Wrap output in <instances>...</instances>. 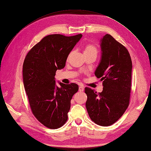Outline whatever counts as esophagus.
Wrapping results in <instances>:
<instances>
[{"mask_svg":"<svg viewBox=\"0 0 151 151\" xmlns=\"http://www.w3.org/2000/svg\"><path fill=\"white\" fill-rule=\"evenodd\" d=\"M84 91V88L83 86H80L79 87V91L80 92H83Z\"/></svg>","mask_w":151,"mask_h":151,"instance_id":"34e87169","label":"esophagus"}]
</instances>
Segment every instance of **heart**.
<instances>
[{"mask_svg":"<svg viewBox=\"0 0 151 151\" xmlns=\"http://www.w3.org/2000/svg\"><path fill=\"white\" fill-rule=\"evenodd\" d=\"M83 53L84 56H88V55H95L97 56L98 54V49L96 45L94 44H86L83 48ZM72 55V52H70V54L68 56L67 60H69V58Z\"/></svg>","mask_w":151,"mask_h":151,"instance_id":"heart-1","label":"heart"}]
</instances>
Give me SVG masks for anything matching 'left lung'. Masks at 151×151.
Returning <instances> with one entry per match:
<instances>
[{"label":"left lung","mask_w":151,"mask_h":151,"mask_svg":"<svg viewBox=\"0 0 151 151\" xmlns=\"http://www.w3.org/2000/svg\"><path fill=\"white\" fill-rule=\"evenodd\" d=\"M101 60L95 75L103 81L97 93L86 87V107L92 121L98 125H112L123 115L129 104L132 62L127 48L110 35L101 39Z\"/></svg>","instance_id":"8db88e82"}]
</instances>
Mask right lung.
<instances>
[{
    "mask_svg": "<svg viewBox=\"0 0 151 151\" xmlns=\"http://www.w3.org/2000/svg\"><path fill=\"white\" fill-rule=\"evenodd\" d=\"M82 35L60 34L45 36L31 48L23 65V84L31 112L43 125L62 127L68 120L70 101L78 91V84H55L56 71L65 67L71 50Z\"/></svg>",
    "mask_w": 151,
    "mask_h": 151,
    "instance_id": "right-lung-1",
    "label": "right lung"
}]
</instances>
